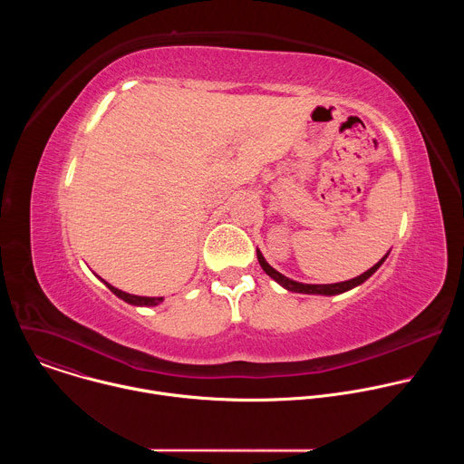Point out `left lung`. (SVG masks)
<instances>
[{
  "label": "left lung",
  "instance_id": "1",
  "mask_svg": "<svg viewBox=\"0 0 464 464\" xmlns=\"http://www.w3.org/2000/svg\"><path fill=\"white\" fill-rule=\"evenodd\" d=\"M387 255L389 253H385L372 268H369L367 272H363L362 276H358V277H354V279H351V281H343V283H334V285H304V283H297V281H294V279H288L286 276H283V274H279L276 268H272L270 264L266 262V258L262 256V253L256 249V258H258V264H260V268L266 272L276 283H279L283 288H286L288 292H295V294H315V295H340V294H343V292H349V290H353V288H356V286H360L362 283H365L380 266L383 264V260L387 258Z\"/></svg>",
  "mask_w": 464,
  "mask_h": 464
}]
</instances>
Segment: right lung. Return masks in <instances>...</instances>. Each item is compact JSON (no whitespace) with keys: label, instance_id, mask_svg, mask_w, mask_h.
<instances>
[{"label":"right lung","instance_id":"obj_1","mask_svg":"<svg viewBox=\"0 0 464 464\" xmlns=\"http://www.w3.org/2000/svg\"><path fill=\"white\" fill-rule=\"evenodd\" d=\"M102 281V279H101ZM108 288H110V292H113L119 299H122V301H126L128 304H134V306H156V304H160L161 301H163V297H143V295H131V294H126V292H122V290H119V288H115V286H111L110 283H106V281H102Z\"/></svg>","mask_w":464,"mask_h":464}]
</instances>
